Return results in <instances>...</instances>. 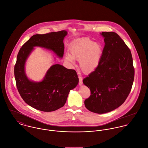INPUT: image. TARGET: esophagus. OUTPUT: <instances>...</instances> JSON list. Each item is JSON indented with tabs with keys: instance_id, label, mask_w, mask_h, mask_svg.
Returning a JSON list of instances; mask_svg holds the SVG:
<instances>
[{
	"instance_id": "1",
	"label": "esophagus",
	"mask_w": 148,
	"mask_h": 148,
	"mask_svg": "<svg viewBox=\"0 0 148 148\" xmlns=\"http://www.w3.org/2000/svg\"><path fill=\"white\" fill-rule=\"evenodd\" d=\"M79 78V85H82V78L81 76H78Z\"/></svg>"
}]
</instances>
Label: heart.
<instances>
[{"label": "heart", "mask_w": 148, "mask_h": 148, "mask_svg": "<svg viewBox=\"0 0 148 148\" xmlns=\"http://www.w3.org/2000/svg\"><path fill=\"white\" fill-rule=\"evenodd\" d=\"M70 54L66 59L71 63L74 59L79 60V66L85 74H89L98 67L103 53V46L99 42H94L89 38L79 39L71 44Z\"/></svg>", "instance_id": "b5f03b06"}]
</instances>
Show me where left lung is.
Returning <instances> with one entry per match:
<instances>
[{
	"instance_id": "left-lung-1",
	"label": "left lung",
	"mask_w": 148,
	"mask_h": 148,
	"mask_svg": "<svg viewBox=\"0 0 148 148\" xmlns=\"http://www.w3.org/2000/svg\"><path fill=\"white\" fill-rule=\"evenodd\" d=\"M105 46L95 70L83 80L91 95L85 100L89 111L103 114L120 106L132 88L134 68L130 50L118 34L102 32Z\"/></svg>"
}]
</instances>
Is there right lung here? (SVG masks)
I'll list each match as a JSON object with an SVG mask.
<instances>
[{"mask_svg":"<svg viewBox=\"0 0 148 148\" xmlns=\"http://www.w3.org/2000/svg\"><path fill=\"white\" fill-rule=\"evenodd\" d=\"M66 31L51 32L32 36L22 46L17 56L14 75L17 89L23 101L30 106L43 112H53L63 107L70 90L79 79L75 70L58 64L52 66L40 82L30 81L25 73V63L33 47L39 46L53 51L62 58Z\"/></svg>","mask_w":148,"mask_h":148,"instance_id":"add662e5","label":"right lung"}]
</instances>
